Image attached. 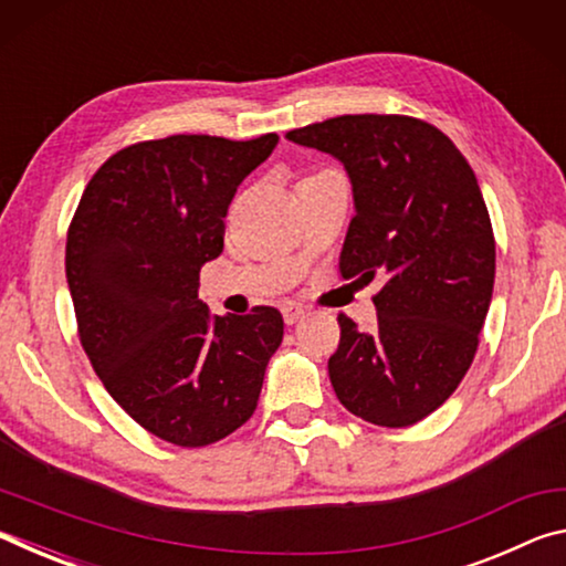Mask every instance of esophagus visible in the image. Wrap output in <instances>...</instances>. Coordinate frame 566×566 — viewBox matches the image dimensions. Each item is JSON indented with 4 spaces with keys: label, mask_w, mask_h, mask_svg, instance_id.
<instances>
[{
    "label": "esophagus",
    "mask_w": 566,
    "mask_h": 566,
    "mask_svg": "<svg viewBox=\"0 0 566 566\" xmlns=\"http://www.w3.org/2000/svg\"><path fill=\"white\" fill-rule=\"evenodd\" d=\"M282 314H284V322L286 324H296L300 322L304 314H306V310L302 304H294V302H286L284 306H282Z\"/></svg>",
    "instance_id": "34e87169"
}]
</instances>
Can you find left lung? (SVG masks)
Segmentation results:
<instances>
[{"mask_svg":"<svg viewBox=\"0 0 566 566\" xmlns=\"http://www.w3.org/2000/svg\"><path fill=\"white\" fill-rule=\"evenodd\" d=\"M286 139L337 157L352 179L342 280L385 282L369 332L337 317V399L371 424H417L464 379L492 302L494 232L474 171L444 132L407 114H344Z\"/></svg>","mask_w":566,"mask_h":566,"instance_id":"left-lung-1","label":"left lung"}]
</instances>
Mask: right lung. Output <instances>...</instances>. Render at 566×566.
Masks as SVG:
<instances>
[{
	"label": "right lung",
	"mask_w": 566,
	"mask_h": 566,
	"mask_svg": "<svg viewBox=\"0 0 566 566\" xmlns=\"http://www.w3.org/2000/svg\"><path fill=\"white\" fill-rule=\"evenodd\" d=\"M276 142L171 134L124 147L94 171L66 232L82 349L112 399L177 447L242 427L282 344L274 306L217 317L197 296L237 187Z\"/></svg>",
	"instance_id": "right-lung-1"
}]
</instances>
